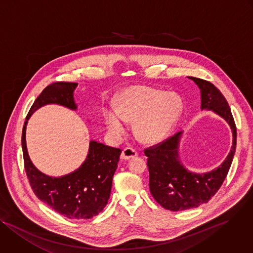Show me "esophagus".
Instances as JSON below:
<instances>
[{
	"label": "esophagus",
	"mask_w": 253,
	"mask_h": 253,
	"mask_svg": "<svg viewBox=\"0 0 253 253\" xmlns=\"http://www.w3.org/2000/svg\"><path fill=\"white\" fill-rule=\"evenodd\" d=\"M136 156H137V153H136V151H135L133 148H131V147H126V148H124L123 153H122V155H121V159H122V160H125V161H128V160H130V159L135 158Z\"/></svg>",
	"instance_id": "34e87169"
}]
</instances>
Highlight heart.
I'll return each mask as SVG.
<instances>
[{"label": "heart", "mask_w": 253, "mask_h": 253, "mask_svg": "<svg viewBox=\"0 0 253 253\" xmlns=\"http://www.w3.org/2000/svg\"><path fill=\"white\" fill-rule=\"evenodd\" d=\"M183 110L179 95L148 86L126 88L118 99L117 108L105 111L108 130L121 136L126 123L133 122V132L145 143H156L166 138L177 124Z\"/></svg>", "instance_id": "obj_1"}]
</instances>
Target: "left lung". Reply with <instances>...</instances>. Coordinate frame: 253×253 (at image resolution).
<instances>
[{
	"label": "left lung",
	"mask_w": 253,
	"mask_h": 253,
	"mask_svg": "<svg viewBox=\"0 0 253 253\" xmlns=\"http://www.w3.org/2000/svg\"><path fill=\"white\" fill-rule=\"evenodd\" d=\"M200 89L201 111H212L222 118L232 130V146L224 162L214 169L196 173L188 170L180 162L178 149L182 131L163 143L144 149L149 171V189L154 198L166 210L171 211L197 208L217 192L230 169L236 147V126L220 90L211 83L187 77Z\"/></svg>",
	"instance_id": "obj_1"
}]
</instances>
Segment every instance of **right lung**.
<instances>
[{
    "mask_svg": "<svg viewBox=\"0 0 253 253\" xmlns=\"http://www.w3.org/2000/svg\"><path fill=\"white\" fill-rule=\"evenodd\" d=\"M77 83L58 82L47 85L33 104L23 127L22 146L25 169L33 191L43 204L70 219H88L97 215L108 205L113 176L122 150L95 140L89 141L85 161L75 171L48 176L32 163L26 142V128L31 116L40 108L56 104L76 111L74 98Z\"/></svg>",
    "mask_w": 253,
    "mask_h": 253,
    "instance_id": "obj_1",
    "label": "right lung"
}]
</instances>
